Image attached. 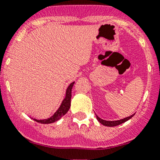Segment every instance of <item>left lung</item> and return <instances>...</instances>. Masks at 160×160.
<instances>
[{
	"mask_svg": "<svg viewBox=\"0 0 160 160\" xmlns=\"http://www.w3.org/2000/svg\"><path fill=\"white\" fill-rule=\"evenodd\" d=\"M134 114H132V115L129 116V117L121 119V120H118V121H105L100 118L98 115H96V117H97V119L98 120V122H99L100 123L102 124L103 125H105V126H108V127H114V126H117V125H121V124L124 123V122H127V121L129 120L130 118H132Z\"/></svg>",
	"mask_w": 160,
	"mask_h": 160,
	"instance_id": "obj_1",
	"label": "left lung"
}]
</instances>
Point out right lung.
<instances>
[{"instance_id":"1","label":"right lung","mask_w":160,"mask_h":160,"mask_svg":"<svg viewBox=\"0 0 160 160\" xmlns=\"http://www.w3.org/2000/svg\"><path fill=\"white\" fill-rule=\"evenodd\" d=\"M74 82L71 83L70 86L67 88V92H66V98L65 99L62 101V104H61L60 107L59 108L57 111H56L54 114H53L52 117L49 118L47 119H44V120H37V119L34 118L33 120L35 122H38V123L42 124H50L53 123V122H56L59 119H60L61 118L63 115H65L67 112H68L69 109L70 108V101H71V91H72V88L73 87Z\"/></svg>"}]
</instances>
